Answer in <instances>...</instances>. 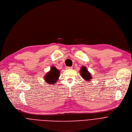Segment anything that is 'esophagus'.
Wrapping results in <instances>:
<instances>
[{"mask_svg": "<svg viewBox=\"0 0 132 132\" xmlns=\"http://www.w3.org/2000/svg\"><path fill=\"white\" fill-rule=\"evenodd\" d=\"M66 69L67 70H69V69H72V67H67L66 68Z\"/></svg>", "mask_w": 132, "mask_h": 132, "instance_id": "34e87169", "label": "esophagus"}]
</instances>
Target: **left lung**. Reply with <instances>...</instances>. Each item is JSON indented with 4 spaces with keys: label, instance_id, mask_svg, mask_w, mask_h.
<instances>
[{
    "label": "left lung",
    "instance_id": "1",
    "mask_svg": "<svg viewBox=\"0 0 132 132\" xmlns=\"http://www.w3.org/2000/svg\"><path fill=\"white\" fill-rule=\"evenodd\" d=\"M80 73L82 77V78L86 82H89L92 79V75L89 72L88 70L86 69V67L83 66L81 67Z\"/></svg>",
    "mask_w": 132,
    "mask_h": 132
}]
</instances>
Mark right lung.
Returning <instances> with one entry per match:
<instances>
[{
  "label": "right lung",
  "instance_id": "right-lung-1",
  "mask_svg": "<svg viewBox=\"0 0 132 132\" xmlns=\"http://www.w3.org/2000/svg\"><path fill=\"white\" fill-rule=\"evenodd\" d=\"M60 71L55 67H51L50 71L44 76V80L49 85H54L59 80Z\"/></svg>",
  "mask_w": 132,
  "mask_h": 132
}]
</instances>
